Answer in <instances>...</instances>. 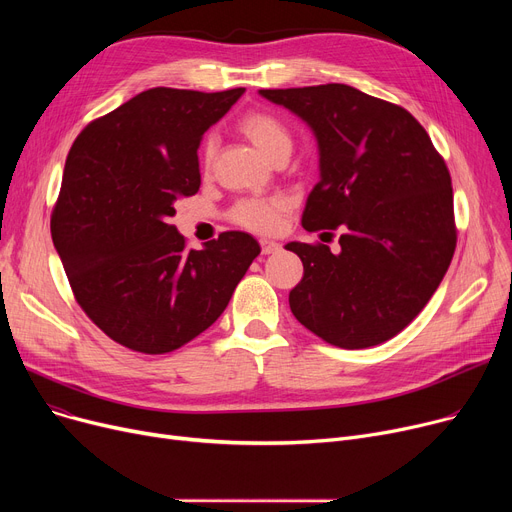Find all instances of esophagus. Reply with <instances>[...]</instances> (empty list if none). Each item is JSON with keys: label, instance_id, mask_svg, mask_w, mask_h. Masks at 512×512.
<instances>
[{"label": "esophagus", "instance_id": "esophagus-1", "mask_svg": "<svg viewBox=\"0 0 512 512\" xmlns=\"http://www.w3.org/2000/svg\"><path fill=\"white\" fill-rule=\"evenodd\" d=\"M259 245H261V253H263V255H270V253H274V251L280 249L278 242H276V240H270V238H261Z\"/></svg>", "mask_w": 512, "mask_h": 512}]
</instances>
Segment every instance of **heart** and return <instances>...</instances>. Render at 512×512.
<instances>
[{"label":"heart","mask_w":512,"mask_h":512,"mask_svg":"<svg viewBox=\"0 0 512 512\" xmlns=\"http://www.w3.org/2000/svg\"><path fill=\"white\" fill-rule=\"evenodd\" d=\"M238 130L245 134V137L257 147V151L270 161L276 155L292 149V137L288 128L282 124V120H278L270 112H263V110L247 112L238 120ZM213 151H215V141L209 137L203 147L205 166L211 164ZM284 207L286 205L282 199H247V201H240L234 207L232 220L238 226H245L255 232H272L278 226Z\"/></svg>","instance_id":"1"}]
</instances>
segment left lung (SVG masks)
<instances>
[{"label": "left lung", "instance_id": "left-lung-1", "mask_svg": "<svg viewBox=\"0 0 512 512\" xmlns=\"http://www.w3.org/2000/svg\"><path fill=\"white\" fill-rule=\"evenodd\" d=\"M313 132L319 182L303 228L340 230V251L288 242L303 280L292 315L340 348L405 330L440 286L456 247L450 174L425 128L400 105L348 85L261 89Z\"/></svg>", "mask_w": 512, "mask_h": 512}]
</instances>
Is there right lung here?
I'll list each match as a JSON object with an SVG mask.
<instances>
[{
    "instance_id": "1",
    "label": "right lung",
    "mask_w": 512,
    "mask_h": 512,
    "mask_svg": "<svg viewBox=\"0 0 512 512\" xmlns=\"http://www.w3.org/2000/svg\"><path fill=\"white\" fill-rule=\"evenodd\" d=\"M242 93L143 91L91 122L66 157L53 247L78 305L130 351L164 355L197 338L261 253L247 232L188 251L170 224L201 186L203 134Z\"/></svg>"
}]
</instances>
